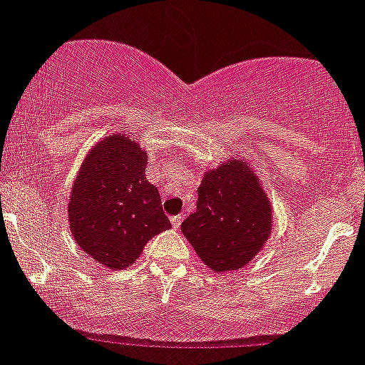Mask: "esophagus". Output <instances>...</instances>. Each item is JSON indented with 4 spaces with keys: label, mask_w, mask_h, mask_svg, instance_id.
<instances>
[{
    "label": "esophagus",
    "mask_w": 365,
    "mask_h": 365,
    "mask_svg": "<svg viewBox=\"0 0 365 365\" xmlns=\"http://www.w3.org/2000/svg\"><path fill=\"white\" fill-rule=\"evenodd\" d=\"M182 220H183V217H182V215H176V217H173V218H170V224H173V227H174V230H178V227L182 226Z\"/></svg>",
    "instance_id": "34e87169"
}]
</instances>
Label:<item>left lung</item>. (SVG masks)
<instances>
[{"instance_id": "8db88e82", "label": "left lung", "mask_w": 365, "mask_h": 365, "mask_svg": "<svg viewBox=\"0 0 365 365\" xmlns=\"http://www.w3.org/2000/svg\"><path fill=\"white\" fill-rule=\"evenodd\" d=\"M182 233L218 274L239 270L261 252L272 233V205L250 163L233 158L205 173Z\"/></svg>"}]
</instances>
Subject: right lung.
<instances>
[{"label": "right lung", "instance_id": "1", "mask_svg": "<svg viewBox=\"0 0 365 365\" xmlns=\"http://www.w3.org/2000/svg\"><path fill=\"white\" fill-rule=\"evenodd\" d=\"M147 152L135 139L112 134L95 145L71 187L68 218L75 242L110 270H125L170 220L145 176Z\"/></svg>", "mask_w": 365, "mask_h": 365}]
</instances>
